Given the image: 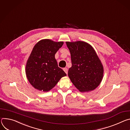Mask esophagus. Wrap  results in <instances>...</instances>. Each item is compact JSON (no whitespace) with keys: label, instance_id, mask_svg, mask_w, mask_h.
Instances as JSON below:
<instances>
[{"label":"esophagus","instance_id":"obj_1","mask_svg":"<svg viewBox=\"0 0 130 130\" xmlns=\"http://www.w3.org/2000/svg\"><path fill=\"white\" fill-rule=\"evenodd\" d=\"M63 71L65 72V73L68 74V69L67 68H63Z\"/></svg>","mask_w":130,"mask_h":130}]
</instances>
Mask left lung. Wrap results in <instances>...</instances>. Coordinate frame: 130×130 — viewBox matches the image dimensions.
<instances>
[{"mask_svg":"<svg viewBox=\"0 0 130 130\" xmlns=\"http://www.w3.org/2000/svg\"><path fill=\"white\" fill-rule=\"evenodd\" d=\"M72 67L68 76L80 92L94 90L101 82L104 69L101 61L91 45L84 41L66 42Z\"/></svg>","mask_w":130,"mask_h":130,"instance_id":"1","label":"left lung"}]
</instances>
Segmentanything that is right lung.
I'll use <instances>...</instances> for the list:
<instances>
[{
    "mask_svg": "<svg viewBox=\"0 0 130 130\" xmlns=\"http://www.w3.org/2000/svg\"><path fill=\"white\" fill-rule=\"evenodd\" d=\"M63 44V42L43 39L34 47L27 61L25 72L29 82L35 89L48 91L61 77L67 75L58 66L55 58V54Z\"/></svg>",
    "mask_w": 130,
    "mask_h": 130,
    "instance_id": "right-lung-1",
    "label": "right lung"
}]
</instances>
